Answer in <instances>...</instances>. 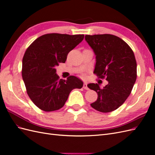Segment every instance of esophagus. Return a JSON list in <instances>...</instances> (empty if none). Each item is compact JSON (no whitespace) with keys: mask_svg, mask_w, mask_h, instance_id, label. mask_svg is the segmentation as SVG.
<instances>
[{"mask_svg":"<svg viewBox=\"0 0 155 155\" xmlns=\"http://www.w3.org/2000/svg\"><path fill=\"white\" fill-rule=\"evenodd\" d=\"M83 88L84 89H85V90H89V88L88 87V86H87V84L86 83H85L83 84Z\"/></svg>","mask_w":155,"mask_h":155,"instance_id":"esophagus-1","label":"esophagus"}]
</instances>
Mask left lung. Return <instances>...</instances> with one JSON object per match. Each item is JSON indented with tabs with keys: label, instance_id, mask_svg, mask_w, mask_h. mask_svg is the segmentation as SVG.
<instances>
[{
	"label": "left lung",
	"instance_id": "1",
	"mask_svg": "<svg viewBox=\"0 0 155 155\" xmlns=\"http://www.w3.org/2000/svg\"><path fill=\"white\" fill-rule=\"evenodd\" d=\"M85 40L96 55L94 74L109 81L101 88L97 83L88 87L97 94L91 107L101 112L119 108L129 97L137 77V61L133 50L120 37L110 34L86 35Z\"/></svg>",
	"mask_w": 155,
	"mask_h": 155
}]
</instances>
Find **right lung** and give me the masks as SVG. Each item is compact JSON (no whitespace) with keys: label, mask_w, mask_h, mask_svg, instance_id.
Wrapping results in <instances>:
<instances>
[{"label":"right lung","mask_w":155,"mask_h":155,"mask_svg":"<svg viewBox=\"0 0 155 155\" xmlns=\"http://www.w3.org/2000/svg\"><path fill=\"white\" fill-rule=\"evenodd\" d=\"M84 35L47 34L28 46L22 59V76L26 92L33 103L46 112L62 108L74 88L83 83L76 76L59 79L55 66L65 63L70 51L80 43Z\"/></svg>","instance_id":"right-lung-1"}]
</instances>
